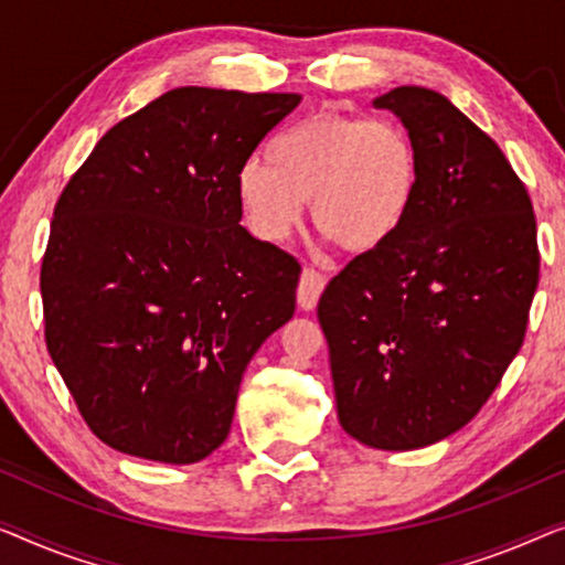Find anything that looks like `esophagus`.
I'll return each instance as SVG.
<instances>
[{
    "label": "esophagus",
    "mask_w": 565,
    "mask_h": 565,
    "mask_svg": "<svg viewBox=\"0 0 565 565\" xmlns=\"http://www.w3.org/2000/svg\"><path fill=\"white\" fill-rule=\"evenodd\" d=\"M324 284H328V279H324V274L317 271V268H305V271H301V281H299V289H297V301H299V307L305 309V312H309V309L317 307V301H320V294L324 289Z\"/></svg>",
    "instance_id": "34e87169"
}]
</instances>
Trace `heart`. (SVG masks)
<instances>
[{"mask_svg": "<svg viewBox=\"0 0 565 565\" xmlns=\"http://www.w3.org/2000/svg\"><path fill=\"white\" fill-rule=\"evenodd\" d=\"M266 158L241 163L235 196L268 243L286 241L312 200V217L332 241L355 253L381 248L417 200V148L392 120L312 115L274 135Z\"/></svg>", "mask_w": 565, "mask_h": 565, "instance_id": "1", "label": "heart"}]
</instances>
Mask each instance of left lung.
I'll return each mask as SVG.
<instances>
[{"instance_id":"8db88e82","label":"left lung","mask_w":565,"mask_h":565,"mask_svg":"<svg viewBox=\"0 0 565 565\" xmlns=\"http://www.w3.org/2000/svg\"><path fill=\"white\" fill-rule=\"evenodd\" d=\"M407 127L419 189L407 222L322 291L340 425L415 450L471 423L522 348L537 289V225L502 150L443 94L373 99Z\"/></svg>"}]
</instances>
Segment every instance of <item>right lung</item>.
Instances as JSON below:
<instances>
[{
	"instance_id": "right-lung-1",
	"label": "right lung",
	"mask_w": 565,
	"mask_h": 565,
	"mask_svg": "<svg viewBox=\"0 0 565 565\" xmlns=\"http://www.w3.org/2000/svg\"><path fill=\"white\" fill-rule=\"evenodd\" d=\"M301 102L181 86L117 122L55 204L45 343L109 448L196 463L243 373L294 317L301 266L241 225L235 173Z\"/></svg>"
}]
</instances>
